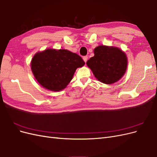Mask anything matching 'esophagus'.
Masks as SVG:
<instances>
[{"mask_svg":"<svg viewBox=\"0 0 157 157\" xmlns=\"http://www.w3.org/2000/svg\"><path fill=\"white\" fill-rule=\"evenodd\" d=\"M88 58V57L87 56H84V57H83V60L84 61V62H85V63H86V61H87Z\"/></svg>","mask_w":157,"mask_h":157,"instance_id":"obj_1","label":"esophagus"}]
</instances>
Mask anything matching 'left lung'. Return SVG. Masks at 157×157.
<instances>
[{
  "mask_svg": "<svg viewBox=\"0 0 157 157\" xmlns=\"http://www.w3.org/2000/svg\"><path fill=\"white\" fill-rule=\"evenodd\" d=\"M94 52V56L86 64L99 81L112 84L124 75L128 66L124 52L118 47L101 45L95 48Z\"/></svg>",
  "mask_w": 157,
  "mask_h": 157,
  "instance_id": "left-lung-1",
  "label": "left lung"
}]
</instances>
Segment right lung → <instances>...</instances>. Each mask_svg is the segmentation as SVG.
Returning <instances> with one entry per match:
<instances>
[{
	"mask_svg": "<svg viewBox=\"0 0 157 157\" xmlns=\"http://www.w3.org/2000/svg\"><path fill=\"white\" fill-rule=\"evenodd\" d=\"M84 64L81 57L67 50L48 48L34 55L31 69L42 87L59 92L67 87L76 69Z\"/></svg>",
	"mask_w": 157,
	"mask_h": 157,
	"instance_id": "add662e5",
	"label": "right lung"
}]
</instances>
